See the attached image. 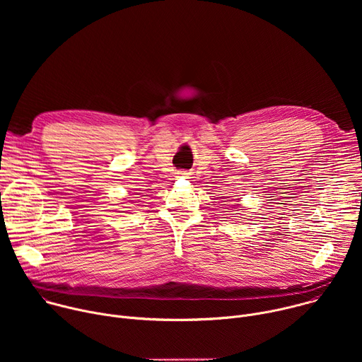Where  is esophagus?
<instances>
[{"label": "esophagus", "instance_id": "obj_1", "mask_svg": "<svg viewBox=\"0 0 362 362\" xmlns=\"http://www.w3.org/2000/svg\"><path fill=\"white\" fill-rule=\"evenodd\" d=\"M179 175H180V176H185V175H187V173H186V172H180Z\"/></svg>", "mask_w": 362, "mask_h": 362}]
</instances>
